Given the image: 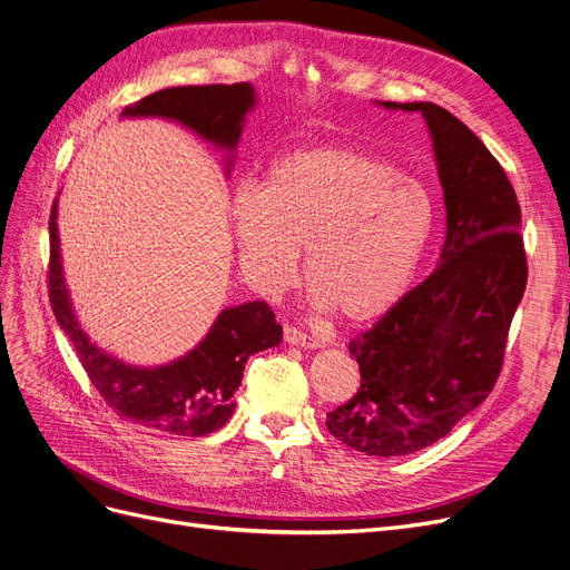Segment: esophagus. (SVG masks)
<instances>
[{
    "label": "esophagus",
    "instance_id": "obj_1",
    "mask_svg": "<svg viewBox=\"0 0 570 570\" xmlns=\"http://www.w3.org/2000/svg\"><path fill=\"white\" fill-rule=\"evenodd\" d=\"M283 336H285L287 344H292V346H302V348H317V346H321V341H317L315 336H311V334H306L297 327H292V325L283 327Z\"/></svg>",
    "mask_w": 570,
    "mask_h": 570
}]
</instances>
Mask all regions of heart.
I'll return each instance as SVG.
<instances>
[{"mask_svg":"<svg viewBox=\"0 0 570 570\" xmlns=\"http://www.w3.org/2000/svg\"><path fill=\"white\" fill-rule=\"evenodd\" d=\"M245 276L259 292L287 287L306 247V283L341 321L370 323L412 285L435 232V198L389 158L299 149L273 164L259 189L232 198Z\"/></svg>","mask_w":570,"mask_h":570,"instance_id":"1","label":"heart"}]
</instances>
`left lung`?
Returning <instances> with one entry per match:
<instances>
[{
    "mask_svg": "<svg viewBox=\"0 0 570 570\" xmlns=\"http://www.w3.org/2000/svg\"><path fill=\"white\" fill-rule=\"evenodd\" d=\"M383 107L425 117L446 208L440 266L351 341L360 389L327 414L336 440L389 459L446 438L489 397L529 266L517 194L484 142L440 105Z\"/></svg>",
    "mask_w": 570,
    "mask_h": 570,
    "instance_id": "8db88e82",
    "label": "left lung"
}]
</instances>
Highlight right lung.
<instances>
[{
  "label": "right lung",
  "instance_id": "right-lung-1",
  "mask_svg": "<svg viewBox=\"0 0 570 570\" xmlns=\"http://www.w3.org/2000/svg\"><path fill=\"white\" fill-rule=\"evenodd\" d=\"M255 105L249 83H210L164 88L128 105L124 117H164L185 124L200 138L234 151L245 114ZM53 203L49 217L51 259L49 299L58 325L70 336L90 383L124 421L181 438L210 435L232 419V400L249 355L278 346L283 327L266 302H247L219 313L200 344L164 367L140 370L109 357L79 327L60 266L58 224Z\"/></svg>",
  "mask_w": 570,
  "mask_h": 570
}]
</instances>
